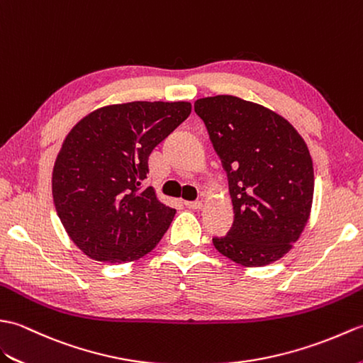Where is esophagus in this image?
<instances>
[{
	"mask_svg": "<svg viewBox=\"0 0 363 363\" xmlns=\"http://www.w3.org/2000/svg\"><path fill=\"white\" fill-rule=\"evenodd\" d=\"M184 206L189 209H200L203 206V203L200 202V200H194V202H184Z\"/></svg>",
	"mask_w": 363,
	"mask_h": 363,
	"instance_id": "obj_1",
	"label": "esophagus"
}]
</instances>
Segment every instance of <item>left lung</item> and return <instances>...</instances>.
I'll list each match as a JSON object with an SVG mask.
<instances>
[{
    "instance_id": "obj_1",
    "label": "left lung",
    "mask_w": 363,
    "mask_h": 363,
    "mask_svg": "<svg viewBox=\"0 0 363 363\" xmlns=\"http://www.w3.org/2000/svg\"><path fill=\"white\" fill-rule=\"evenodd\" d=\"M196 113L228 177L235 222L219 252L245 267L283 257L308 223L313 167L308 146L275 111L236 96L197 99Z\"/></svg>"
}]
</instances>
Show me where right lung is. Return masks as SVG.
Listing matches in <instances>:
<instances>
[{
  "instance_id": "1",
  "label": "right lung",
  "mask_w": 363,
  "mask_h": 363,
  "mask_svg": "<svg viewBox=\"0 0 363 363\" xmlns=\"http://www.w3.org/2000/svg\"><path fill=\"white\" fill-rule=\"evenodd\" d=\"M189 113V102L136 101L94 110L71 128L52 197L68 236L91 259H140L164 236L175 209L144 188L149 155Z\"/></svg>"
}]
</instances>
